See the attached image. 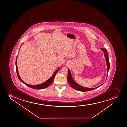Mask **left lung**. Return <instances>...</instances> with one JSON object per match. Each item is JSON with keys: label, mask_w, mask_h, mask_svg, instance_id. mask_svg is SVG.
Masks as SVG:
<instances>
[{"label": "left lung", "mask_w": 127, "mask_h": 127, "mask_svg": "<svg viewBox=\"0 0 127 127\" xmlns=\"http://www.w3.org/2000/svg\"><path fill=\"white\" fill-rule=\"evenodd\" d=\"M101 49L103 51L104 53V56H105V59L106 61V64H107V77L108 75V71L109 70V67H110V64H109V57L108 56V54H107V51L106 49H104L103 48H101ZM68 75L67 77V80L68 81V83L70 84V86L72 87L74 89H75V90H78L79 91H81L82 92H88L89 91L91 90H94L95 89H96L98 88L100 86L104 84V83H103L101 85L99 86H98L97 87L95 88H88L84 87L83 86H81L79 84H78V83H77L75 82V81L72 79V75H71V72L70 71L69 69L68 68Z\"/></svg>", "instance_id": "left-lung-1"}]
</instances>
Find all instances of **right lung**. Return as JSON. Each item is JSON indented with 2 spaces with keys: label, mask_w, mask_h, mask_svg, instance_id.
Masks as SVG:
<instances>
[{
  "label": "right lung",
  "mask_w": 127,
  "mask_h": 127,
  "mask_svg": "<svg viewBox=\"0 0 127 127\" xmlns=\"http://www.w3.org/2000/svg\"><path fill=\"white\" fill-rule=\"evenodd\" d=\"M18 56V55H17V56ZM17 58V57L16 60ZM15 64H16V72L17 75H18V78L20 80V81H21L22 83H23L27 86L33 88V89H45V88L48 87V86H49V85H50L51 84L53 81L54 79L55 78V76L56 75V74L58 72V71H59L60 69V67H59V68H58L57 70L55 71V72H54L53 75H52V76L49 79H48L47 81H45V82H44V83H41V84H40L36 85H34L33 86V85L28 84L27 83H25L24 82H23V81H22V79H21V78L19 76V73H18V67H17V60H16V62H15Z\"/></svg>",
  "instance_id": "1"
}]
</instances>
